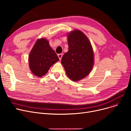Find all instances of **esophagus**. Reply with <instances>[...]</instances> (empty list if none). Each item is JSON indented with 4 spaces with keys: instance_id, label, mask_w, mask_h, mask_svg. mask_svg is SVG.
Listing matches in <instances>:
<instances>
[{
    "instance_id": "34e87169",
    "label": "esophagus",
    "mask_w": 131,
    "mask_h": 131,
    "mask_svg": "<svg viewBox=\"0 0 131 131\" xmlns=\"http://www.w3.org/2000/svg\"><path fill=\"white\" fill-rule=\"evenodd\" d=\"M62 56H63V54H62L61 53H59V54H58V57H59V60H60L61 59Z\"/></svg>"
}]
</instances>
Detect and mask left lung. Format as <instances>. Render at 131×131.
I'll return each instance as SVG.
<instances>
[{
	"instance_id": "8db88e82",
	"label": "left lung",
	"mask_w": 131,
	"mask_h": 131,
	"mask_svg": "<svg viewBox=\"0 0 131 131\" xmlns=\"http://www.w3.org/2000/svg\"><path fill=\"white\" fill-rule=\"evenodd\" d=\"M68 50L61 58L66 74L71 80L77 82L85 78L94 64L92 45L82 31L75 30L68 34Z\"/></svg>"
}]
</instances>
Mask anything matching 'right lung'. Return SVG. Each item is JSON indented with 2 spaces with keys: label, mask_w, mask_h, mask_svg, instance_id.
Returning <instances> with one entry per match:
<instances>
[{
  "label": "right lung",
  "mask_w": 131,
  "mask_h": 131,
  "mask_svg": "<svg viewBox=\"0 0 131 131\" xmlns=\"http://www.w3.org/2000/svg\"><path fill=\"white\" fill-rule=\"evenodd\" d=\"M59 60V58L45 38L39 39L34 44L29 56L32 73L38 77L45 75L50 67Z\"/></svg>",
  "instance_id": "obj_1"
}]
</instances>
